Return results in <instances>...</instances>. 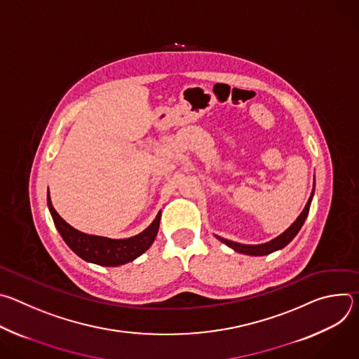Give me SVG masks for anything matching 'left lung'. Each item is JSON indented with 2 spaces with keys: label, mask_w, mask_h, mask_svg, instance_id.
<instances>
[{
  "label": "left lung",
  "mask_w": 359,
  "mask_h": 359,
  "mask_svg": "<svg viewBox=\"0 0 359 359\" xmlns=\"http://www.w3.org/2000/svg\"><path fill=\"white\" fill-rule=\"evenodd\" d=\"M316 179V177H314ZM314 190H316V182H314V187H313V191H311V196L309 198V201H306L304 210L301 212V215L297 217V220L285 230L283 231L280 236H277L276 238L267 241V243H263V244H241V243H236V241H231V240H227V238H223L220 236H216L215 237L217 240H220L222 243H224L227 247L233 248L234 251L237 252H241V254H245V255H255V257H260V255H267V254H271L274 251H278L281 248H284L297 234L298 231L301 230L306 216H309V212H310V206H311V201H313V196H314Z\"/></svg>",
  "instance_id": "8db88e82"
}]
</instances>
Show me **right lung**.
I'll list each match as a JSON object with an SVG mask.
<instances>
[{"mask_svg": "<svg viewBox=\"0 0 359 359\" xmlns=\"http://www.w3.org/2000/svg\"><path fill=\"white\" fill-rule=\"evenodd\" d=\"M46 201L55 227L68 247L76 255H79L82 260L102 267H118L136 260L155 241L159 231L162 216L161 212L156 215L155 220L149 224V227H146L142 233L128 238H109L105 236L88 234L74 229L57 213L53 206V201H50L49 189Z\"/></svg>", "mask_w": 359, "mask_h": 359, "instance_id": "obj_1", "label": "right lung"}]
</instances>
